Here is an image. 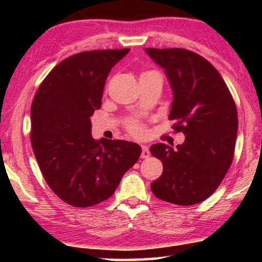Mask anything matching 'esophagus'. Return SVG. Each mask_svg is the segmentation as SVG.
I'll return each mask as SVG.
<instances>
[{"mask_svg": "<svg viewBox=\"0 0 262 262\" xmlns=\"http://www.w3.org/2000/svg\"><path fill=\"white\" fill-rule=\"evenodd\" d=\"M150 156V150L146 145H143L142 146V154H141V157L142 159H148Z\"/></svg>", "mask_w": 262, "mask_h": 262, "instance_id": "esophagus-1", "label": "esophagus"}]
</instances>
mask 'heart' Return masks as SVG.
Instances as JSON below:
<instances>
[{"mask_svg":"<svg viewBox=\"0 0 262 262\" xmlns=\"http://www.w3.org/2000/svg\"><path fill=\"white\" fill-rule=\"evenodd\" d=\"M126 127H127V130L130 131V134L136 136V137H142V136L145 134L144 125H143L139 120L132 119L130 121H127Z\"/></svg>","mask_w":262,"mask_h":262,"instance_id":"b5f03b06","label":"heart"}]
</instances>
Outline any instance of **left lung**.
<instances>
[{
    "mask_svg": "<svg viewBox=\"0 0 262 262\" xmlns=\"http://www.w3.org/2000/svg\"><path fill=\"white\" fill-rule=\"evenodd\" d=\"M145 51L166 70L174 92L169 120L185 135L177 149L163 143L150 152L162 161V175L151 191L164 202L189 206L212 194L234 159L238 120L230 91L216 68L186 49Z\"/></svg>",
    "mask_w": 262,
    "mask_h": 262,
    "instance_id": "8db88e82",
    "label": "left lung"
}]
</instances>
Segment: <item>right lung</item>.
<instances>
[{"label": "right lung", "mask_w": 262, "mask_h": 262, "mask_svg": "<svg viewBox=\"0 0 262 262\" xmlns=\"http://www.w3.org/2000/svg\"><path fill=\"white\" fill-rule=\"evenodd\" d=\"M130 49L76 53L50 71L31 106V143L46 184L71 206L108 199L137 162L141 146L92 137L106 78Z\"/></svg>", "instance_id": "right-lung-1"}]
</instances>
